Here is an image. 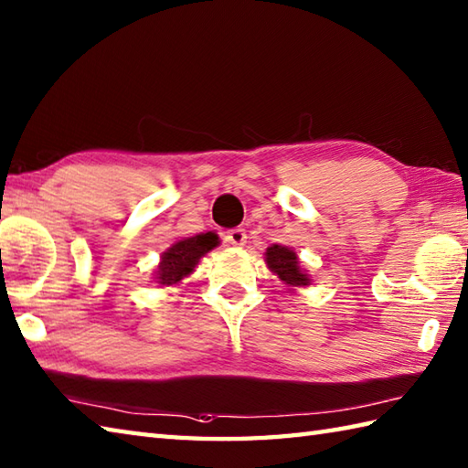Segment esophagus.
Segmentation results:
<instances>
[{
	"label": "esophagus",
	"instance_id": "34e87169",
	"mask_svg": "<svg viewBox=\"0 0 468 468\" xmlns=\"http://www.w3.org/2000/svg\"><path fill=\"white\" fill-rule=\"evenodd\" d=\"M225 239H227L229 243H231V245H235V247H241V245H245V241H247V233H245V229H243V227L229 229Z\"/></svg>",
	"mask_w": 468,
	"mask_h": 468
}]
</instances>
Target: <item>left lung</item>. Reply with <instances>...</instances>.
I'll list each match as a JSON object with an SVG mask.
<instances>
[{
	"label": "left lung",
	"instance_id": "obj_1",
	"mask_svg": "<svg viewBox=\"0 0 468 468\" xmlns=\"http://www.w3.org/2000/svg\"><path fill=\"white\" fill-rule=\"evenodd\" d=\"M265 261L271 267V271L280 275V280L287 285H307L310 277H307L300 265H297V257L292 250L282 245H273L265 253Z\"/></svg>",
	"mask_w": 468,
	"mask_h": 468
}]
</instances>
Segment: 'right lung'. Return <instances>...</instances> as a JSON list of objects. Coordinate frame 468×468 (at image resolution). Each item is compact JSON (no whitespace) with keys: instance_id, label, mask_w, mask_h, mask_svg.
<instances>
[{"instance_id":"1","label":"right lung","mask_w":468,"mask_h":468,"mask_svg":"<svg viewBox=\"0 0 468 468\" xmlns=\"http://www.w3.org/2000/svg\"><path fill=\"white\" fill-rule=\"evenodd\" d=\"M218 243V237L215 233H203L195 237H186V239L175 243L171 250L163 253V261L158 265V277L156 280L163 285H173L181 282L185 275L193 271V267L198 260L211 251Z\"/></svg>"}]
</instances>
